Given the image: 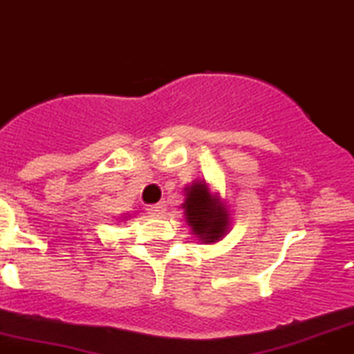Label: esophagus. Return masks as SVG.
<instances>
[{
    "mask_svg": "<svg viewBox=\"0 0 354 354\" xmlns=\"http://www.w3.org/2000/svg\"><path fill=\"white\" fill-rule=\"evenodd\" d=\"M166 203H164V201H162V203H157V204H151V206H148L147 207V211L150 214H153V216H160V214H164L166 213Z\"/></svg>",
    "mask_w": 354,
    "mask_h": 354,
    "instance_id": "obj_1",
    "label": "esophagus"
}]
</instances>
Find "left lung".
I'll return each mask as SVG.
<instances>
[{
    "mask_svg": "<svg viewBox=\"0 0 354 354\" xmlns=\"http://www.w3.org/2000/svg\"><path fill=\"white\" fill-rule=\"evenodd\" d=\"M185 201L181 204L187 225L197 241L203 244H216L229 234L230 209L225 199L213 192L206 180H194L183 188Z\"/></svg>",
    "mask_w": 354,
    "mask_h": 354,
    "instance_id": "1",
    "label": "left lung"
}]
</instances>
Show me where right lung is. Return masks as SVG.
<instances>
[{
  "label": "right lung",
  "mask_w": 354,
  "mask_h": 354,
  "mask_svg": "<svg viewBox=\"0 0 354 354\" xmlns=\"http://www.w3.org/2000/svg\"><path fill=\"white\" fill-rule=\"evenodd\" d=\"M127 218H129V214H127V216H122V220H127Z\"/></svg>",
  "instance_id": "right-lung-1"
}]
</instances>
